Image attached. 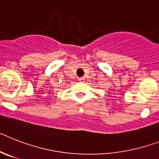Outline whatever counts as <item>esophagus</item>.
<instances>
[{"instance_id": "1", "label": "esophagus", "mask_w": 159, "mask_h": 159, "mask_svg": "<svg viewBox=\"0 0 159 159\" xmlns=\"http://www.w3.org/2000/svg\"><path fill=\"white\" fill-rule=\"evenodd\" d=\"M84 77H80L79 78V81H80V82H83V81L84 80Z\"/></svg>"}]
</instances>
